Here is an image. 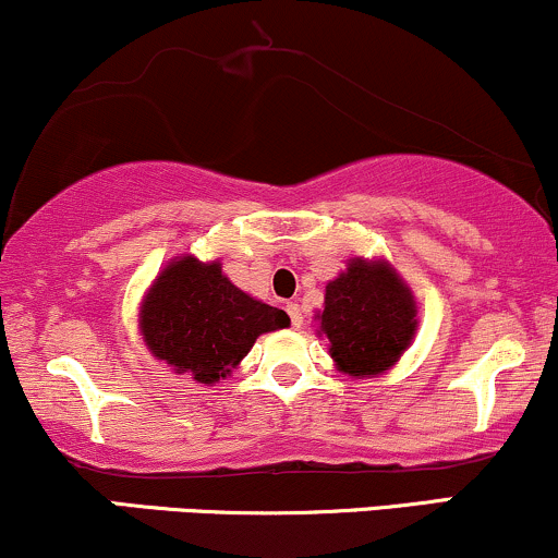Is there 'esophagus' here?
I'll use <instances>...</instances> for the list:
<instances>
[{
    "mask_svg": "<svg viewBox=\"0 0 558 558\" xmlns=\"http://www.w3.org/2000/svg\"><path fill=\"white\" fill-rule=\"evenodd\" d=\"M287 313H290V320H292L294 329H300V326H303V313H300V305L287 303Z\"/></svg>",
    "mask_w": 558,
    "mask_h": 558,
    "instance_id": "34e87169",
    "label": "esophagus"
}]
</instances>
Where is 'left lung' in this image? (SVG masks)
Returning <instances> with one entry per match:
<instances>
[{"label": "left lung", "instance_id": "left-lung-1", "mask_svg": "<svg viewBox=\"0 0 558 558\" xmlns=\"http://www.w3.org/2000/svg\"><path fill=\"white\" fill-rule=\"evenodd\" d=\"M320 331L339 371L378 376L397 363L415 333V300L384 260L355 258L326 287Z\"/></svg>", "mask_w": 558, "mask_h": 558}]
</instances>
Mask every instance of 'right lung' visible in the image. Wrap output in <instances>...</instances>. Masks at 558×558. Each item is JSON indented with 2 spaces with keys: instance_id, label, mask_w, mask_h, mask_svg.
Segmentation results:
<instances>
[{
  "instance_id": "add662e5",
  "label": "right lung",
  "mask_w": 558,
  "mask_h": 558,
  "mask_svg": "<svg viewBox=\"0 0 558 558\" xmlns=\"http://www.w3.org/2000/svg\"><path fill=\"white\" fill-rule=\"evenodd\" d=\"M141 326L156 357L195 381L214 384L251 352L260 333L284 329L290 318L238 290L221 274V264L185 255L154 281Z\"/></svg>"
}]
</instances>
